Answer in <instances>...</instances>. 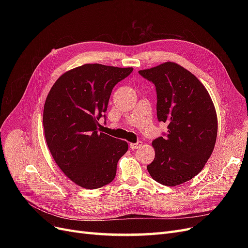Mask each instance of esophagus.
I'll list each match as a JSON object with an SVG mask.
<instances>
[{"mask_svg": "<svg viewBox=\"0 0 248 248\" xmlns=\"http://www.w3.org/2000/svg\"><path fill=\"white\" fill-rule=\"evenodd\" d=\"M141 145H142V141H141V140H138L137 142H134V144L129 145V147H131L132 150H137V149H139L140 147H141Z\"/></svg>", "mask_w": 248, "mask_h": 248, "instance_id": "34e87169", "label": "esophagus"}]
</instances>
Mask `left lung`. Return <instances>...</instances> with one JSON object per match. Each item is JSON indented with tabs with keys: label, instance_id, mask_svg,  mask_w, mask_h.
Returning a JSON list of instances; mask_svg holds the SVG:
<instances>
[{
	"label": "left lung",
	"instance_id": "8db88e82",
	"mask_svg": "<svg viewBox=\"0 0 248 248\" xmlns=\"http://www.w3.org/2000/svg\"><path fill=\"white\" fill-rule=\"evenodd\" d=\"M139 73L155 84L158 121L168 124V132L153 141L155 155L149 174L165 186L185 183L202 171L215 146L212 99L196 76L174 62Z\"/></svg>",
	"mask_w": 248,
	"mask_h": 248
}]
</instances>
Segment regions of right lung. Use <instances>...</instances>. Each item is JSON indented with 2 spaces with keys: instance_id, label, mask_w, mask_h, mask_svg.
I'll use <instances>...</instances> for the list:
<instances>
[{
  "instance_id": "right-lung-1",
  "label": "right lung",
  "mask_w": 248,
  "mask_h": 248,
  "mask_svg": "<svg viewBox=\"0 0 248 248\" xmlns=\"http://www.w3.org/2000/svg\"><path fill=\"white\" fill-rule=\"evenodd\" d=\"M101 64H84L61 75L45 101L43 126L54 161L75 184L97 189L109 184L127 142L97 132L107 119L113 87L133 72Z\"/></svg>"
}]
</instances>
